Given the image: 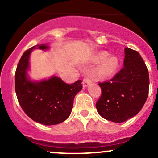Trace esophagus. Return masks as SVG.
<instances>
[{"label":"esophagus","mask_w":158,"mask_h":158,"mask_svg":"<svg viewBox=\"0 0 158 158\" xmlns=\"http://www.w3.org/2000/svg\"><path fill=\"white\" fill-rule=\"evenodd\" d=\"M91 82H92V80H91L90 78L85 77L83 79V81H82V86H83L84 88H85V87L88 86Z\"/></svg>","instance_id":"34e87169"}]
</instances>
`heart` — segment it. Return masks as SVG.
Masks as SVG:
<instances>
[{
  "label": "heart",
  "mask_w": 158,
  "mask_h": 158,
  "mask_svg": "<svg viewBox=\"0 0 158 158\" xmlns=\"http://www.w3.org/2000/svg\"><path fill=\"white\" fill-rule=\"evenodd\" d=\"M109 53L106 51H101L98 52L92 57V61L94 63H99V66L97 67L96 73L97 76L102 79H106V78L111 77L114 74L116 70L118 67L119 62L117 57L108 56Z\"/></svg>",
  "instance_id": "1"
}]
</instances>
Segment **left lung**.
I'll return each mask as SVG.
<instances>
[{
	"label": "left lung",
	"instance_id": "left-lung-1",
	"mask_svg": "<svg viewBox=\"0 0 158 158\" xmlns=\"http://www.w3.org/2000/svg\"><path fill=\"white\" fill-rule=\"evenodd\" d=\"M124 67L109 81L98 83L102 95L96 102L98 114L120 123L136 115L149 91V73L139 52L125 47Z\"/></svg>",
	"mask_w": 158,
	"mask_h": 158
}]
</instances>
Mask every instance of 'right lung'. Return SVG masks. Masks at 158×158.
Segmentation results:
<instances>
[{
    "mask_svg": "<svg viewBox=\"0 0 158 158\" xmlns=\"http://www.w3.org/2000/svg\"><path fill=\"white\" fill-rule=\"evenodd\" d=\"M47 50L46 44L36 45L23 52L15 73V91L19 104L27 115L34 122L53 125L68 118L75 96L82 89V81L67 84L57 76L32 81L27 76L30 55L33 49Z\"/></svg>",
    "mask_w": 158,
    "mask_h": 158,
    "instance_id": "1",
    "label": "right lung"
}]
</instances>
